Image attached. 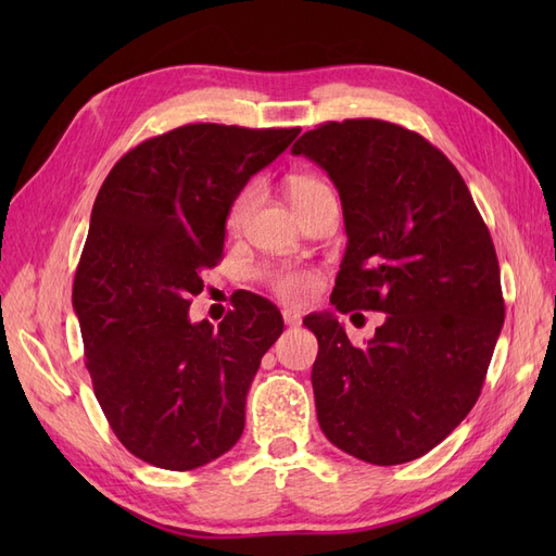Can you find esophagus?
Segmentation results:
<instances>
[{
    "instance_id": "obj_1",
    "label": "esophagus",
    "mask_w": 556,
    "mask_h": 556,
    "mask_svg": "<svg viewBox=\"0 0 556 556\" xmlns=\"http://www.w3.org/2000/svg\"><path fill=\"white\" fill-rule=\"evenodd\" d=\"M282 323L288 327H296V325H301V315L294 311H282Z\"/></svg>"
}]
</instances>
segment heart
<instances>
[{
	"instance_id": "b5f03b06",
	"label": "heart",
	"mask_w": 556,
	"mask_h": 556,
	"mask_svg": "<svg viewBox=\"0 0 556 556\" xmlns=\"http://www.w3.org/2000/svg\"><path fill=\"white\" fill-rule=\"evenodd\" d=\"M255 194H257V188L250 182L237 197L231 199L229 211H227V229L229 231H237L243 225L252 201H255ZM288 197H290V204L294 206V211H301L317 199L331 197V190L323 178L299 174V176H292L288 182ZM268 282H271L274 292L282 301L299 306V304H304V301H308L311 294L315 292L317 276L313 271H306V268H285V271H276L268 276Z\"/></svg>"
}]
</instances>
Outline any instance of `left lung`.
<instances>
[{
  "instance_id": "1",
  "label": "left lung",
  "mask_w": 556,
  "mask_h": 556,
  "mask_svg": "<svg viewBox=\"0 0 556 556\" xmlns=\"http://www.w3.org/2000/svg\"><path fill=\"white\" fill-rule=\"evenodd\" d=\"M292 155L323 166L341 197L348 245L331 306L387 315L366 348L333 313L304 317L319 429L362 462H413L476 406L494 355L506 306L490 229L454 164L394 123L319 125Z\"/></svg>"
}]
</instances>
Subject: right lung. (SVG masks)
<instances>
[{"instance_id": "1", "label": "right lung", "mask_w": 556, "mask_h": 556, "mask_svg": "<svg viewBox=\"0 0 556 556\" xmlns=\"http://www.w3.org/2000/svg\"><path fill=\"white\" fill-rule=\"evenodd\" d=\"M299 131L185 125L131 148L99 190L72 304L94 396L134 457L192 470L241 439L282 315L248 292L217 327L190 323V296L223 257L231 199Z\"/></svg>"}]
</instances>
